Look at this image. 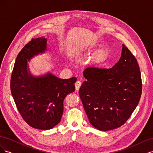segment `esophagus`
<instances>
[{
  "label": "esophagus",
  "instance_id": "obj_1",
  "mask_svg": "<svg viewBox=\"0 0 153 153\" xmlns=\"http://www.w3.org/2000/svg\"><path fill=\"white\" fill-rule=\"evenodd\" d=\"M75 89H76V90L78 91V89H80V86H81V85H82V83H81L80 81L77 80V81L75 82Z\"/></svg>",
  "mask_w": 153,
  "mask_h": 153
}]
</instances>
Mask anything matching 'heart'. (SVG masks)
<instances>
[{
    "instance_id": "b5f03b06",
    "label": "heart",
    "mask_w": 153,
    "mask_h": 153,
    "mask_svg": "<svg viewBox=\"0 0 153 153\" xmlns=\"http://www.w3.org/2000/svg\"><path fill=\"white\" fill-rule=\"evenodd\" d=\"M95 45H96L95 44H92V47H94ZM98 55H100V53H98Z\"/></svg>"
}]
</instances>
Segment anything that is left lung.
Wrapping results in <instances>:
<instances>
[{
    "label": "left lung",
    "instance_id": "obj_1",
    "mask_svg": "<svg viewBox=\"0 0 153 153\" xmlns=\"http://www.w3.org/2000/svg\"><path fill=\"white\" fill-rule=\"evenodd\" d=\"M79 95L91 124L101 131L121 126L139 102L142 79L137 59L123 45L119 61L110 69L87 68Z\"/></svg>",
    "mask_w": 153,
    "mask_h": 153
}]
</instances>
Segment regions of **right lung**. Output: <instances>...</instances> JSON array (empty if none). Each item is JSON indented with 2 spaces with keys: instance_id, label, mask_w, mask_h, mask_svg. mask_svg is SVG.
Instances as JSON below:
<instances>
[{
  "instance_id": "right-lung-1",
  "label": "right lung",
  "mask_w": 153,
  "mask_h": 153,
  "mask_svg": "<svg viewBox=\"0 0 153 153\" xmlns=\"http://www.w3.org/2000/svg\"><path fill=\"white\" fill-rule=\"evenodd\" d=\"M44 37L32 39L17 55L11 78V91L24 121L36 129L47 130L61 121L65 97L75 91L76 77L61 79L50 72L34 76L28 62L47 50Z\"/></svg>"
}]
</instances>
